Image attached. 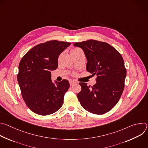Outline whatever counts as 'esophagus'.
<instances>
[{
  "label": "esophagus",
  "instance_id": "34e87169",
  "mask_svg": "<svg viewBox=\"0 0 148 148\" xmlns=\"http://www.w3.org/2000/svg\"><path fill=\"white\" fill-rule=\"evenodd\" d=\"M75 84H76V82L75 81H74V80H70V84L71 86H73V85H74Z\"/></svg>",
  "mask_w": 148,
  "mask_h": 148
}]
</instances>
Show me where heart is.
<instances>
[{"label":"heart","mask_w":148,"mask_h":148,"mask_svg":"<svg viewBox=\"0 0 148 148\" xmlns=\"http://www.w3.org/2000/svg\"><path fill=\"white\" fill-rule=\"evenodd\" d=\"M80 51H81V50L79 49L75 48V49H73L71 51V53L72 56H73V55H74V54H77V53H79V52H80ZM61 56H62V54L59 56L58 60H60V59L61 58Z\"/></svg>","instance_id":"obj_1"}]
</instances>
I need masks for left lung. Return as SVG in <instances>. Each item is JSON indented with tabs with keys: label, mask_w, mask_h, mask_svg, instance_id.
Segmentation results:
<instances>
[{
	"label": "left lung",
	"mask_w": 148,
	"mask_h": 148,
	"mask_svg": "<svg viewBox=\"0 0 148 148\" xmlns=\"http://www.w3.org/2000/svg\"><path fill=\"white\" fill-rule=\"evenodd\" d=\"M74 46L81 48L87 59V71L97 75L92 87L79 82L81 91L77 98L87 111L98 115L112 110L118 102L125 86L126 70L121 54L105 42L88 40L77 42Z\"/></svg>",
	"instance_id": "left-lung-1"
}]
</instances>
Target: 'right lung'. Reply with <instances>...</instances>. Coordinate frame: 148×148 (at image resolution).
<instances>
[{
  "label": "right lung",
  "mask_w": 148,
  "mask_h": 148,
  "mask_svg": "<svg viewBox=\"0 0 148 148\" xmlns=\"http://www.w3.org/2000/svg\"><path fill=\"white\" fill-rule=\"evenodd\" d=\"M70 45L48 41L33 47L21 59L17 81L23 99L33 112L47 115L62 107L70 84L67 79L53 83L51 71L57 69L59 55Z\"/></svg>",
  "instance_id": "right-lung-1"
}]
</instances>
